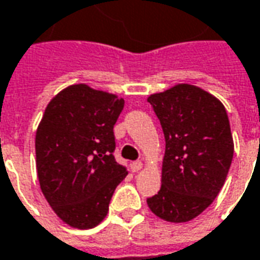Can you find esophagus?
<instances>
[{
  "mask_svg": "<svg viewBox=\"0 0 260 260\" xmlns=\"http://www.w3.org/2000/svg\"><path fill=\"white\" fill-rule=\"evenodd\" d=\"M141 168H142V162H141V160H135V162H132V164H131V169H132V172H138Z\"/></svg>",
  "mask_w": 260,
  "mask_h": 260,
  "instance_id": "esophagus-1",
  "label": "esophagus"
}]
</instances>
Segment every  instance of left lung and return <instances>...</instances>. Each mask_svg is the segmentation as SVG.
Wrapping results in <instances>:
<instances>
[{"label": "left lung", "mask_w": 260, "mask_h": 260, "mask_svg": "<svg viewBox=\"0 0 260 260\" xmlns=\"http://www.w3.org/2000/svg\"><path fill=\"white\" fill-rule=\"evenodd\" d=\"M165 137L162 186L146 199L164 220L197 218L215 201L234 158V139L222 102L181 84L148 98Z\"/></svg>", "instance_id": "8db88e82"}]
</instances>
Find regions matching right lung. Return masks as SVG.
Segmentation results:
<instances>
[{"label":"right lung","mask_w":260,"mask_h":260,"mask_svg":"<svg viewBox=\"0 0 260 260\" xmlns=\"http://www.w3.org/2000/svg\"><path fill=\"white\" fill-rule=\"evenodd\" d=\"M123 105L116 95L79 84L61 91L44 112L35 137L38 179L70 226H96L128 175L114 156V125Z\"/></svg>","instance_id":"obj_1"}]
</instances>
